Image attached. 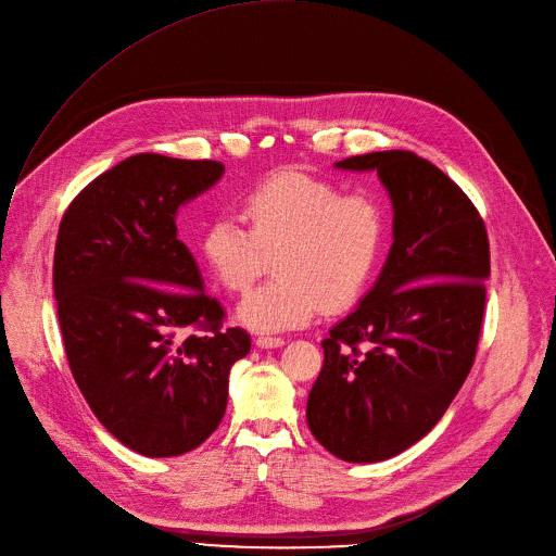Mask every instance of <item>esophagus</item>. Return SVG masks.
Here are the masks:
<instances>
[{
  "instance_id": "1",
  "label": "esophagus",
  "mask_w": 556,
  "mask_h": 556,
  "mask_svg": "<svg viewBox=\"0 0 556 556\" xmlns=\"http://www.w3.org/2000/svg\"><path fill=\"white\" fill-rule=\"evenodd\" d=\"M254 342L258 349H279L286 344V340L277 338V336H258Z\"/></svg>"
}]
</instances>
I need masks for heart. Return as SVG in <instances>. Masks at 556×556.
<instances>
[{"label":"heart","mask_w":556,"mask_h":556,"mask_svg":"<svg viewBox=\"0 0 556 556\" xmlns=\"http://www.w3.org/2000/svg\"><path fill=\"white\" fill-rule=\"evenodd\" d=\"M243 224L214 216L199 250L220 288L245 294L239 319L254 330L311 324L321 308L353 306L371 286L387 248L389 210L380 194L344 192L338 182L288 169L258 180L239 199Z\"/></svg>","instance_id":"b5f03b06"}]
</instances>
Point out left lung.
I'll use <instances>...</instances> for the list:
<instances>
[{
	"label": "left lung",
	"mask_w": 556,
	"mask_h": 556,
	"mask_svg": "<svg viewBox=\"0 0 556 556\" xmlns=\"http://www.w3.org/2000/svg\"><path fill=\"white\" fill-rule=\"evenodd\" d=\"M393 201V245L376 288L324 346L306 420L349 463L397 456L427 435L467 380L490 277V239L458 185L414 152L351 156Z\"/></svg>",
	"instance_id": "obj_1"
}]
</instances>
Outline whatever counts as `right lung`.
Wrapping results in <instances>:
<instances>
[{
	"label": "right lung",
	"mask_w": 556,
	"mask_h": 556,
	"mask_svg": "<svg viewBox=\"0 0 556 556\" xmlns=\"http://www.w3.org/2000/svg\"><path fill=\"white\" fill-rule=\"evenodd\" d=\"M220 174L218 161L129 156L71 201L58 230L53 292L73 380L104 429L150 458L214 433L230 368L250 353L176 237V210Z\"/></svg>",
	"instance_id": "1"
}]
</instances>
